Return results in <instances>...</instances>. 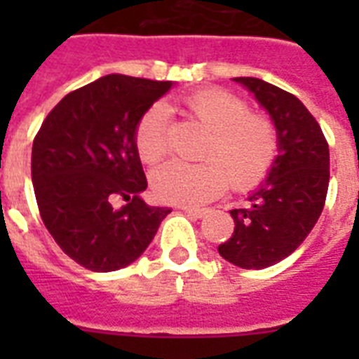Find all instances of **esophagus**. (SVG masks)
Here are the masks:
<instances>
[{"label":"esophagus","mask_w":359,"mask_h":359,"mask_svg":"<svg viewBox=\"0 0 359 359\" xmlns=\"http://www.w3.org/2000/svg\"><path fill=\"white\" fill-rule=\"evenodd\" d=\"M182 210H184L188 216H191V218H203L205 216V208H196V207H182Z\"/></svg>","instance_id":"obj_1"}]
</instances>
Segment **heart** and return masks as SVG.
Wrapping results in <instances>:
<instances>
[{
    "label": "heart",
    "instance_id": "heart-1",
    "mask_svg": "<svg viewBox=\"0 0 359 359\" xmlns=\"http://www.w3.org/2000/svg\"><path fill=\"white\" fill-rule=\"evenodd\" d=\"M177 108L201 128L199 163L169 162L151 177L162 201L201 205L227 186L250 190L266 179L279 152L278 128L266 114L251 111L244 98L225 89H201L184 97ZM135 151L149 165L162 162L169 151L165 108L156 104L143 114L134 134Z\"/></svg>",
    "mask_w": 359,
    "mask_h": 359
}]
</instances>
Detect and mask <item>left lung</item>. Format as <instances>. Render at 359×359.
<instances>
[{
    "instance_id": "obj_1",
    "label": "left lung",
    "mask_w": 359,
    "mask_h": 359,
    "mask_svg": "<svg viewBox=\"0 0 359 359\" xmlns=\"http://www.w3.org/2000/svg\"><path fill=\"white\" fill-rule=\"evenodd\" d=\"M276 123L279 154L268 179L233 208L235 231L218 245L235 266L261 270L289 257L323 212L330 182V149L320 124L290 93L259 78H235Z\"/></svg>"
}]
</instances>
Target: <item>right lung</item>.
<instances>
[{
  "instance_id": "obj_1",
  "label": "right lung",
  "mask_w": 359,
  "mask_h": 359,
  "mask_svg": "<svg viewBox=\"0 0 359 359\" xmlns=\"http://www.w3.org/2000/svg\"><path fill=\"white\" fill-rule=\"evenodd\" d=\"M171 81L108 74L69 93L33 140L31 179L48 233L93 272L128 266L147 250L168 207L140 197L147 177L134 134ZM121 196L127 205L113 207Z\"/></svg>"
}]
</instances>
